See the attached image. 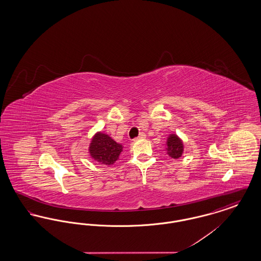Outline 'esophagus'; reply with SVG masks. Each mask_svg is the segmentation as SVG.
Listing matches in <instances>:
<instances>
[{"instance_id":"1","label":"esophagus","mask_w":261,"mask_h":261,"mask_svg":"<svg viewBox=\"0 0 261 261\" xmlns=\"http://www.w3.org/2000/svg\"><path fill=\"white\" fill-rule=\"evenodd\" d=\"M144 138H146V134H145V133H140V134H139V136L137 137V139H138V140H140V139H144Z\"/></svg>"}]
</instances>
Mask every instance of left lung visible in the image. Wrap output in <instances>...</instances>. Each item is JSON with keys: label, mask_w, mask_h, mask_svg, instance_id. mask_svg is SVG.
<instances>
[{"label": "left lung", "mask_w": 261, "mask_h": 261, "mask_svg": "<svg viewBox=\"0 0 261 261\" xmlns=\"http://www.w3.org/2000/svg\"><path fill=\"white\" fill-rule=\"evenodd\" d=\"M166 149L172 159H179L183 153V143L176 135H170L167 139Z\"/></svg>", "instance_id": "obj_1"}]
</instances>
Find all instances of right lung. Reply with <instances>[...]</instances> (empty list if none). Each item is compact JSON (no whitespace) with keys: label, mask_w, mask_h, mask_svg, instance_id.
<instances>
[{"label":"right lung","mask_w":261,"mask_h":261,"mask_svg":"<svg viewBox=\"0 0 261 261\" xmlns=\"http://www.w3.org/2000/svg\"><path fill=\"white\" fill-rule=\"evenodd\" d=\"M89 151L91 156L100 164L112 165L117 161L122 151V146L113 141L109 135L99 132L93 137Z\"/></svg>","instance_id":"1"}]
</instances>
